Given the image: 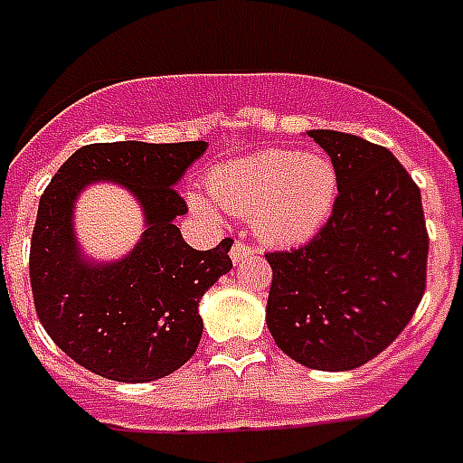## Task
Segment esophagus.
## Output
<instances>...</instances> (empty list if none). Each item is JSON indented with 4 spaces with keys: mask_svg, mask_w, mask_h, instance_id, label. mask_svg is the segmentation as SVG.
I'll list each match as a JSON object with an SVG mask.
<instances>
[{
    "mask_svg": "<svg viewBox=\"0 0 463 463\" xmlns=\"http://www.w3.org/2000/svg\"><path fill=\"white\" fill-rule=\"evenodd\" d=\"M252 254H254L252 245H247V242H242V240H235V242H232L231 257H232V261H235V264H238V261H242V260H247V257H252Z\"/></svg>",
    "mask_w": 463,
    "mask_h": 463,
    "instance_id": "esophagus-1",
    "label": "esophagus"
}]
</instances>
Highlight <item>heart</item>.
I'll return each instance as SVG.
<instances>
[{"instance_id":"1","label":"heart","mask_w":463,"mask_h":463,"mask_svg":"<svg viewBox=\"0 0 463 463\" xmlns=\"http://www.w3.org/2000/svg\"><path fill=\"white\" fill-rule=\"evenodd\" d=\"M206 189L221 209L250 216L261 238L288 245L307 240L329 221L338 175L322 154L267 148L218 165ZM192 206L203 216L213 213L202 196H192Z\"/></svg>"}]
</instances>
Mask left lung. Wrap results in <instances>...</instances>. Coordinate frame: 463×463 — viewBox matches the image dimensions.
<instances>
[{
	"mask_svg": "<svg viewBox=\"0 0 463 463\" xmlns=\"http://www.w3.org/2000/svg\"><path fill=\"white\" fill-rule=\"evenodd\" d=\"M338 194L329 221L300 247L267 252V324L276 345L312 370L365 365L423 300L428 231L420 189L384 146L317 129Z\"/></svg>",
	"mask_w": 463,
	"mask_h": 463,
	"instance_id": "obj_1",
	"label": "left lung"
}]
</instances>
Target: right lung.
Returning <instances> with one entry per match:
<instances>
[{
    "label": "right lung",
    "mask_w": 463,
    "mask_h": 463,
    "mask_svg": "<svg viewBox=\"0 0 463 463\" xmlns=\"http://www.w3.org/2000/svg\"><path fill=\"white\" fill-rule=\"evenodd\" d=\"M203 151L206 141L89 144L64 160L40 196L28 260L33 303L50 338L90 373L151 382L194 355L199 300L232 267L231 238L202 252L175 225L187 213L175 184ZM93 179L132 188L149 223L135 252L108 268L83 265L71 232L75 194Z\"/></svg>",
    "instance_id": "obj_1"
}]
</instances>
